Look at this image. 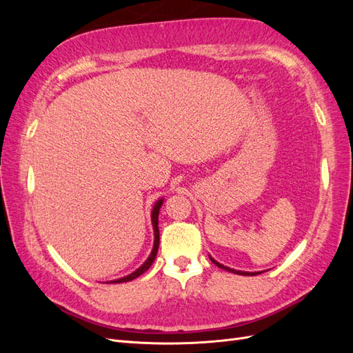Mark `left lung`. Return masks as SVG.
Returning <instances> with one entry per match:
<instances>
[{"instance_id":"left-lung-1","label":"left lung","mask_w":353,"mask_h":353,"mask_svg":"<svg viewBox=\"0 0 353 353\" xmlns=\"http://www.w3.org/2000/svg\"><path fill=\"white\" fill-rule=\"evenodd\" d=\"M210 258V261L215 263L216 266H219V268H222V270H225V271H228V272H234V274H239V275H258V274H261V272H245V271H237V270H232V268H228V266H225V265H222V263H219L218 261H215L212 258V256H209Z\"/></svg>"}]
</instances>
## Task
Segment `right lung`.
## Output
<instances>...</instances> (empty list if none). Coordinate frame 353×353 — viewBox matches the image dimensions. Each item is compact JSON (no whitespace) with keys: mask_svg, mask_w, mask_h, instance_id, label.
<instances>
[{"mask_svg":"<svg viewBox=\"0 0 353 353\" xmlns=\"http://www.w3.org/2000/svg\"><path fill=\"white\" fill-rule=\"evenodd\" d=\"M162 205H163V199H159V200L154 203L153 210H152V223H153V230H154V244H153V250H152L150 256H148L147 261H145L137 271H134L132 274L126 275V276H122V279L113 280V281H108V283L117 284V283L132 281V280L137 279V276H140L141 274H144L148 268H150L152 263H153L154 259H156V254H157V250H159V210H160V208H162Z\"/></svg>","mask_w":353,"mask_h":353,"instance_id":"obj_1","label":"right lung"}]
</instances>
